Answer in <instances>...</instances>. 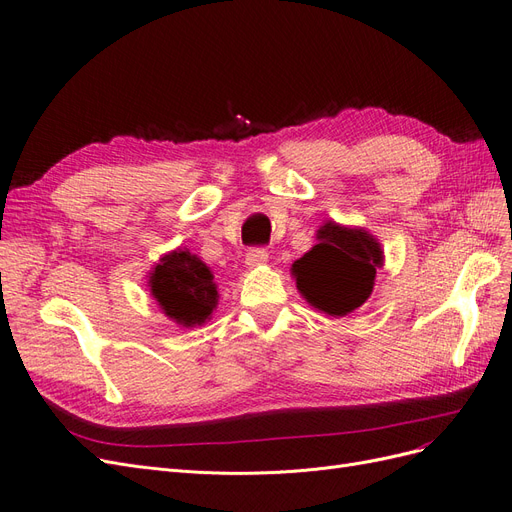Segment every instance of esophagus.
I'll return each mask as SVG.
<instances>
[{
	"label": "esophagus",
	"mask_w": 512,
	"mask_h": 512,
	"mask_svg": "<svg viewBox=\"0 0 512 512\" xmlns=\"http://www.w3.org/2000/svg\"><path fill=\"white\" fill-rule=\"evenodd\" d=\"M268 261V251L263 249V246H255V249H251L249 253H246V257H244V263L249 268H257V266H261V263H266Z\"/></svg>",
	"instance_id": "esophagus-1"
}]
</instances>
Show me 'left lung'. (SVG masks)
Instances as JSON below:
<instances>
[{
	"label": "left lung",
	"mask_w": 512,
	"mask_h": 512,
	"mask_svg": "<svg viewBox=\"0 0 512 512\" xmlns=\"http://www.w3.org/2000/svg\"><path fill=\"white\" fill-rule=\"evenodd\" d=\"M381 266V244L368 232L329 221L319 229V244L291 270L308 304L329 317H346L370 298L376 268Z\"/></svg>",
	"instance_id": "8db88e82"
}]
</instances>
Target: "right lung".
<instances>
[{"instance_id": "right-lung-1", "label": "right lung", "mask_w": 512, "mask_h": 512, "mask_svg": "<svg viewBox=\"0 0 512 512\" xmlns=\"http://www.w3.org/2000/svg\"><path fill=\"white\" fill-rule=\"evenodd\" d=\"M151 293L163 312L183 327L202 325L219 300L206 263L180 249L163 257L159 266H155Z\"/></svg>"}]
</instances>
